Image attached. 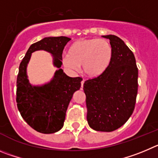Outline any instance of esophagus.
I'll use <instances>...</instances> for the list:
<instances>
[{"label":"esophagus","instance_id":"34e87169","mask_svg":"<svg viewBox=\"0 0 158 158\" xmlns=\"http://www.w3.org/2000/svg\"><path fill=\"white\" fill-rule=\"evenodd\" d=\"M83 84H84V80H82V82H81V89H83Z\"/></svg>","mask_w":158,"mask_h":158}]
</instances>
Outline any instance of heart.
I'll list each match as a JSON object with an SVG mask.
<instances>
[{
	"label": "heart",
	"instance_id": "obj_1",
	"mask_svg": "<svg viewBox=\"0 0 158 158\" xmlns=\"http://www.w3.org/2000/svg\"><path fill=\"white\" fill-rule=\"evenodd\" d=\"M113 51L111 44L105 39L84 38L74 42L64 57L67 69L78 71L82 65L86 76L96 78L102 76L110 66Z\"/></svg>",
	"mask_w": 158,
	"mask_h": 158
}]
</instances>
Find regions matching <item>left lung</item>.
I'll use <instances>...</instances> for the list:
<instances>
[{"label":"left lung","instance_id":"8db88e82","mask_svg":"<svg viewBox=\"0 0 158 158\" xmlns=\"http://www.w3.org/2000/svg\"><path fill=\"white\" fill-rule=\"evenodd\" d=\"M109 39L113 51L105 73L84 82L88 124L98 131L110 132L124 124L131 116L138 93V68L133 52L116 35Z\"/></svg>","mask_w":158,"mask_h":158}]
</instances>
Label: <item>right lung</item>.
Instances as JSON below:
<instances>
[{
	"instance_id": "obj_1",
	"label": "right lung",
	"mask_w": 158,
	"mask_h": 158,
	"mask_svg": "<svg viewBox=\"0 0 158 158\" xmlns=\"http://www.w3.org/2000/svg\"><path fill=\"white\" fill-rule=\"evenodd\" d=\"M68 37H48L32 44L19 64L16 81L17 107L23 120L33 129L43 134H52L63 127L66 111L73 94L80 89V77H69L60 69L62 53ZM45 50L53 56L58 69L47 84L35 86L29 83L26 68L31 53Z\"/></svg>"
}]
</instances>
